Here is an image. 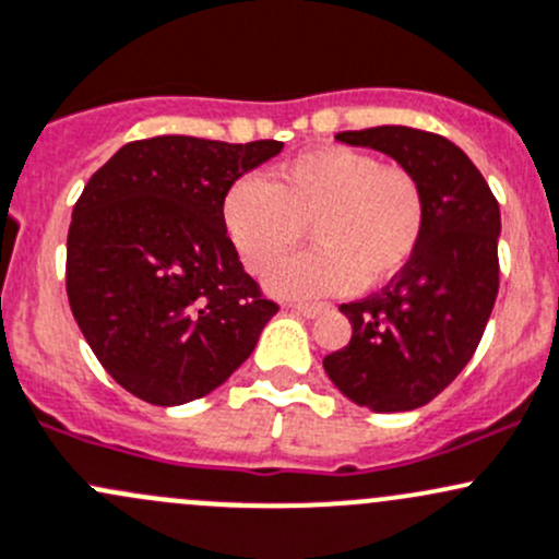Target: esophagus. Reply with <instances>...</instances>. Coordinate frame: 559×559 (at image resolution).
Wrapping results in <instances>:
<instances>
[{"label":"esophagus","instance_id":"1","mask_svg":"<svg viewBox=\"0 0 559 559\" xmlns=\"http://www.w3.org/2000/svg\"><path fill=\"white\" fill-rule=\"evenodd\" d=\"M286 308L295 310V313H299V316H305V319H316L321 310H326V305H321V302H289Z\"/></svg>","mask_w":559,"mask_h":559}]
</instances>
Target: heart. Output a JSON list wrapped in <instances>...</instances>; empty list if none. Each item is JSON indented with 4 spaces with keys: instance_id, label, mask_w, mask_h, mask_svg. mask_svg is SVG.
<instances>
[{
    "instance_id": "1",
    "label": "heart",
    "mask_w": 559,
    "mask_h": 559,
    "mask_svg": "<svg viewBox=\"0 0 559 559\" xmlns=\"http://www.w3.org/2000/svg\"><path fill=\"white\" fill-rule=\"evenodd\" d=\"M222 216L251 273L286 260L310 227L316 249L281 264L267 286L281 297H321L396 278L420 246L426 198L404 168L350 146H319L281 166L270 185L235 181Z\"/></svg>"
}]
</instances>
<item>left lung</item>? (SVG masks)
Instances as JSON below:
<instances>
[{"label": "left lung", "mask_w": 559, "mask_h": 559, "mask_svg": "<svg viewBox=\"0 0 559 559\" xmlns=\"http://www.w3.org/2000/svg\"><path fill=\"white\" fill-rule=\"evenodd\" d=\"M334 139L393 157L426 198L415 257L378 295L340 305L354 334L324 358L329 380L358 407L407 413L442 393L477 350L498 295L501 211L450 139L407 126Z\"/></svg>", "instance_id": "left-lung-1"}]
</instances>
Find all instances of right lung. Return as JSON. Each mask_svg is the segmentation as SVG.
I'll return each mask as SVG.
<instances>
[{"label":"right lung","instance_id":"right-lung-1","mask_svg":"<svg viewBox=\"0 0 559 559\" xmlns=\"http://www.w3.org/2000/svg\"><path fill=\"white\" fill-rule=\"evenodd\" d=\"M284 141H131L91 176L67 238V295L102 367L133 396L176 407L219 388L278 305L227 238V190Z\"/></svg>","mask_w":559,"mask_h":559}]
</instances>
